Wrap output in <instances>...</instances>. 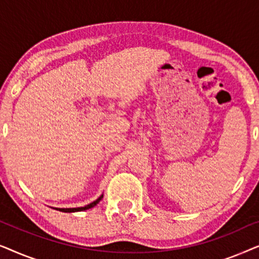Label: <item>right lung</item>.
<instances>
[{
	"mask_svg": "<svg viewBox=\"0 0 259 259\" xmlns=\"http://www.w3.org/2000/svg\"><path fill=\"white\" fill-rule=\"evenodd\" d=\"M102 197H104V194H102V196L99 197L97 200H94L93 203L88 204V205H86V206H83V207H76V208H56V210H59V211H61V212H76V211H84V210H88V208H91V207H94L95 205H97V204L99 203V201H100V200L102 199Z\"/></svg>",
	"mask_w": 259,
	"mask_h": 259,
	"instance_id": "obj_1",
	"label": "right lung"
}]
</instances>
